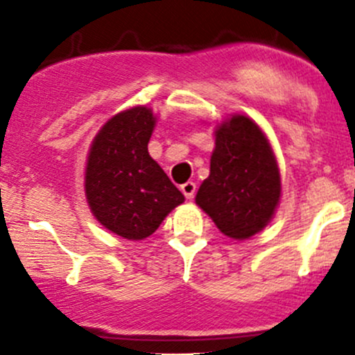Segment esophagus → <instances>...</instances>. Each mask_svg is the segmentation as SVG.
<instances>
[{"instance_id":"1","label":"esophagus","mask_w":355,"mask_h":355,"mask_svg":"<svg viewBox=\"0 0 355 355\" xmlns=\"http://www.w3.org/2000/svg\"><path fill=\"white\" fill-rule=\"evenodd\" d=\"M180 191L184 192V196L187 199H192L196 196V191H198V185L194 182H185L184 185H180Z\"/></svg>"}]
</instances>
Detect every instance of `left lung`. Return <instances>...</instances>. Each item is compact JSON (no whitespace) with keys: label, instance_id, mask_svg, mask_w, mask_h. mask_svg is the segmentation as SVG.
<instances>
[{"label":"left lung","instance_id":"left-lung-1","mask_svg":"<svg viewBox=\"0 0 355 355\" xmlns=\"http://www.w3.org/2000/svg\"><path fill=\"white\" fill-rule=\"evenodd\" d=\"M209 177L196 202L225 235L237 241L263 230L280 200V171L261 128L232 116L216 130Z\"/></svg>","mask_w":355,"mask_h":355}]
</instances>
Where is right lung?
Listing matches in <instances>:
<instances>
[{"label":"right lung","mask_w":355,"mask_h":355,"mask_svg":"<svg viewBox=\"0 0 355 355\" xmlns=\"http://www.w3.org/2000/svg\"><path fill=\"white\" fill-rule=\"evenodd\" d=\"M153 111L137 106L113 118L96 135L85 168V194L92 214L128 241L155 234L184 194L149 156Z\"/></svg>","instance_id":"add662e5"}]
</instances>
